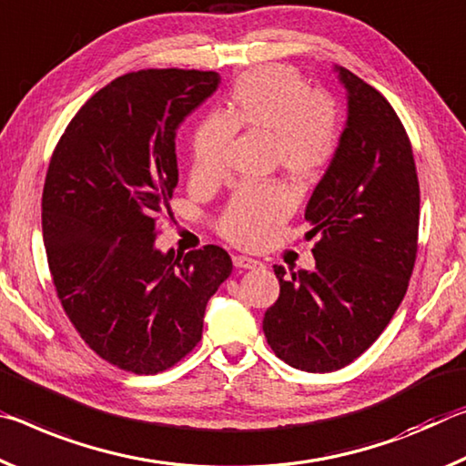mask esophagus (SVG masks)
Wrapping results in <instances>:
<instances>
[{"mask_svg": "<svg viewBox=\"0 0 466 466\" xmlns=\"http://www.w3.org/2000/svg\"><path fill=\"white\" fill-rule=\"evenodd\" d=\"M233 264L238 266V268H246V270L262 268L264 266L260 260H254V258H248V256H233Z\"/></svg>", "mask_w": 466, "mask_h": 466, "instance_id": "1", "label": "esophagus"}]
</instances>
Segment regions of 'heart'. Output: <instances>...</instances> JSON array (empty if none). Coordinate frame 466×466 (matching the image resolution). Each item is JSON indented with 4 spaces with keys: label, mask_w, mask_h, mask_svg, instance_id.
<instances>
[{
    "label": "heart",
    "mask_w": 466,
    "mask_h": 466,
    "mask_svg": "<svg viewBox=\"0 0 466 466\" xmlns=\"http://www.w3.org/2000/svg\"><path fill=\"white\" fill-rule=\"evenodd\" d=\"M233 132L268 136L272 165L299 186L316 183L339 152V106L311 93L299 74L266 66L233 84L220 119H206L192 138V175L212 183L225 175V150ZM293 198L277 181L238 189L218 220V233L241 248H258L291 215Z\"/></svg>",
    "instance_id": "obj_1"
}]
</instances>
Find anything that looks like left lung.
<instances>
[{"label":"left lung","instance_id":"obj_1","mask_svg":"<svg viewBox=\"0 0 466 466\" xmlns=\"http://www.w3.org/2000/svg\"><path fill=\"white\" fill-rule=\"evenodd\" d=\"M337 72L347 124L305 208L316 268L274 266L280 295L262 322L274 355L311 373L345 368L376 342L417 258L419 179L405 126L376 88Z\"/></svg>","mask_w":466,"mask_h":466}]
</instances>
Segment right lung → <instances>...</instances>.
Segmentation results:
<instances>
[{
	"mask_svg": "<svg viewBox=\"0 0 466 466\" xmlns=\"http://www.w3.org/2000/svg\"><path fill=\"white\" fill-rule=\"evenodd\" d=\"M217 72L140 70L76 113L43 187V241L57 297L82 340L119 370L173 368L202 339L206 303L233 270L204 246L157 249L177 186L175 132L218 88Z\"/></svg>",
	"mask_w": 466,
	"mask_h": 466,
	"instance_id": "right-lung-1",
	"label": "right lung"
}]
</instances>
